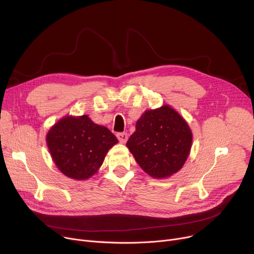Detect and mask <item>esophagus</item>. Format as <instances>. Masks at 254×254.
<instances>
[{
    "label": "esophagus",
    "instance_id": "34e87169",
    "mask_svg": "<svg viewBox=\"0 0 254 254\" xmlns=\"http://www.w3.org/2000/svg\"><path fill=\"white\" fill-rule=\"evenodd\" d=\"M117 137L121 143H125L128 140V134L126 132H120L117 134Z\"/></svg>",
    "mask_w": 254,
    "mask_h": 254
}]
</instances>
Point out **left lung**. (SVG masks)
Listing matches in <instances>:
<instances>
[{
	"label": "left lung",
	"mask_w": 254,
	"mask_h": 254,
	"mask_svg": "<svg viewBox=\"0 0 254 254\" xmlns=\"http://www.w3.org/2000/svg\"><path fill=\"white\" fill-rule=\"evenodd\" d=\"M191 140L187 121L168 104H164L141 115L126 145L145 173L162 180L183 168Z\"/></svg>",
	"instance_id": "obj_1"
}]
</instances>
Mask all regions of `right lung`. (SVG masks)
Returning a JSON list of instances; mask_svg holds the SVG:
<instances>
[{
    "label": "right lung",
    "mask_w": 254,
    "mask_h": 254,
    "mask_svg": "<svg viewBox=\"0 0 254 254\" xmlns=\"http://www.w3.org/2000/svg\"><path fill=\"white\" fill-rule=\"evenodd\" d=\"M46 142L56 167L65 176L86 181L93 176L117 137L88 115L65 116L47 133Z\"/></svg>",
    "instance_id": "1"
}]
</instances>
